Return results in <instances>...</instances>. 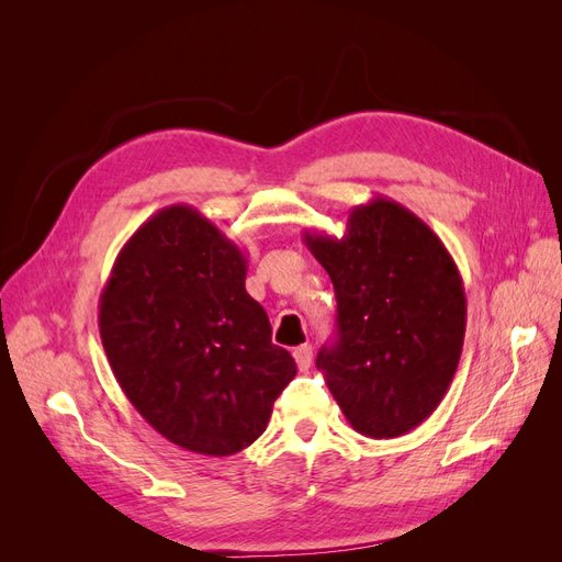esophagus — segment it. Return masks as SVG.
<instances>
[{
  "label": "esophagus",
  "mask_w": 562,
  "mask_h": 562,
  "mask_svg": "<svg viewBox=\"0 0 562 562\" xmlns=\"http://www.w3.org/2000/svg\"><path fill=\"white\" fill-rule=\"evenodd\" d=\"M293 356H295V363H297L300 370H310V368H312L314 351H312L310 345H300V347L293 351Z\"/></svg>",
  "instance_id": "obj_1"
}]
</instances>
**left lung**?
Segmentation results:
<instances>
[{
    "label": "left lung",
    "instance_id": "8db88e82",
    "mask_svg": "<svg viewBox=\"0 0 562 562\" xmlns=\"http://www.w3.org/2000/svg\"><path fill=\"white\" fill-rule=\"evenodd\" d=\"M337 297V339L316 368L351 427L396 438L427 419L454 378L467 330L459 269L398 201L353 206L342 239L304 232Z\"/></svg>",
    "mask_w": 562,
    "mask_h": 562
}]
</instances>
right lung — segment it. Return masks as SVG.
Here are the masks:
<instances>
[{
  "label": "right lung",
  "mask_w": 562,
  "mask_h": 562,
  "mask_svg": "<svg viewBox=\"0 0 562 562\" xmlns=\"http://www.w3.org/2000/svg\"><path fill=\"white\" fill-rule=\"evenodd\" d=\"M246 258L196 209L151 215L119 250L100 293L110 368L147 424L209 457L241 452L267 429L295 361L271 345Z\"/></svg>",
  "instance_id": "1"
}]
</instances>
